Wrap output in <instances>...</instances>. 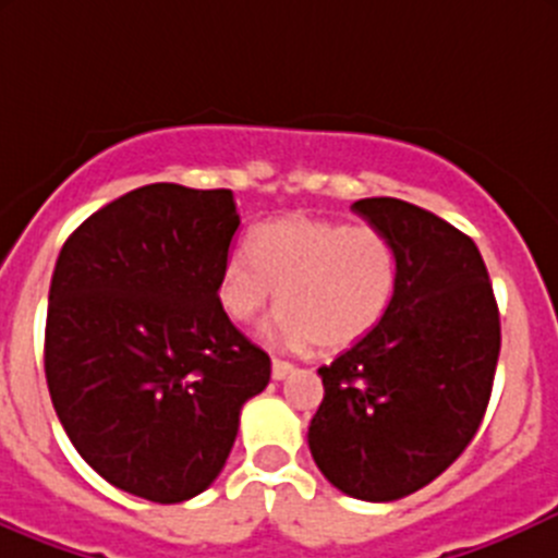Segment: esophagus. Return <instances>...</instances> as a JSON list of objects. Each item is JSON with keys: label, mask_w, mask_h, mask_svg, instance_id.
I'll use <instances>...</instances> for the list:
<instances>
[{"label": "esophagus", "mask_w": 558, "mask_h": 558, "mask_svg": "<svg viewBox=\"0 0 558 558\" xmlns=\"http://www.w3.org/2000/svg\"><path fill=\"white\" fill-rule=\"evenodd\" d=\"M294 373V364L280 362V359H272V380H286Z\"/></svg>", "instance_id": "esophagus-1"}]
</instances>
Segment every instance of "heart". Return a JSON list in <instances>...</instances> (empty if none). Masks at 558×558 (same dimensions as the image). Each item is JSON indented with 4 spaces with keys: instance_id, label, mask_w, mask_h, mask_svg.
<instances>
[{
    "instance_id": "obj_1",
    "label": "heart",
    "mask_w": 558,
    "mask_h": 558,
    "mask_svg": "<svg viewBox=\"0 0 558 558\" xmlns=\"http://www.w3.org/2000/svg\"><path fill=\"white\" fill-rule=\"evenodd\" d=\"M251 252L223 258L218 302L234 320L251 324L280 291L283 307L264 337L291 351L356 345L384 324L397 296V247L375 227L291 213L262 223Z\"/></svg>"
}]
</instances>
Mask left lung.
Segmentation results:
<instances>
[{
	"mask_svg": "<svg viewBox=\"0 0 558 558\" xmlns=\"http://www.w3.org/2000/svg\"><path fill=\"white\" fill-rule=\"evenodd\" d=\"M351 210L391 238L399 283L384 324L320 367L307 446L326 481L364 502L418 492L470 446L492 397L499 311L466 234L391 196Z\"/></svg>",
	"mask_w": 558,
	"mask_h": 558,
	"instance_id": "left-lung-1",
	"label": "left lung"
}]
</instances>
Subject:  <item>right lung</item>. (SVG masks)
<instances>
[{
  "label": "right lung",
  "instance_id": "1",
  "mask_svg": "<svg viewBox=\"0 0 558 558\" xmlns=\"http://www.w3.org/2000/svg\"><path fill=\"white\" fill-rule=\"evenodd\" d=\"M240 213L229 189L154 183L81 223L56 262L45 378L77 453L159 505L205 492L269 356L229 320L218 278Z\"/></svg>",
  "mask_w": 558,
  "mask_h": 558
}]
</instances>
